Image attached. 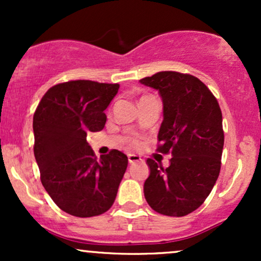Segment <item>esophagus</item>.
I'll use <instances>...</instances> for the list:
<instances>
[{
    "mask_svg": "<svg viewBox=\"0 0 261 261\" xmlns=\"http://www.w3.org/2000/svg\"><path fill=\"white\" fill-rule=\"evenodd\" d=\"M127 160H128V163L130 164H135V163H137V162H141L142 160H141V157L140 155H137V154H127Z\"/></svg>",
    "mask_w": 261,
    "mask_h": 261,
    "instance_id": "1",
    "label": "esophagus"
}]
</instances>
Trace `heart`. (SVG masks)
<instances>
[{
	"instance_id": "heart-1",
	"label": "heart",
	"mask_w": 261,
	"mask_h": 261,
	"mask_svg": "<svg viewBox=\"0 0 261 261\" xmlns=\"http://www.w3.org/2000/svg\"><path fill=\"white\" fill-rule=\"evenodd\" d=\"M140 143V139L137 136H133L128 139V145H130L131 147H139Z\"/></svg>"
}]
</instances>
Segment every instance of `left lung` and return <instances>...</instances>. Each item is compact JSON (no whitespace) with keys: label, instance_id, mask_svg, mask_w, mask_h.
<instances>
[{"label":"left lung","instance_id":"8db88e82","mask_svg":"<svg viewBox=\"0 0 261 261\" xmlns=\"http://www.w3.org/2000/svg\"><path fill=\"white\" fill-rule=\"evenodd\" d=\"M140 82L160 92L163 121L157 152L172 154L168 168L147 160L146 201L161 215L187 216L202 205L220 174L224 143L220 104L193 74L162 71Z\"/></svg>","mask_w":261,"mask_h":261}]
</instances>
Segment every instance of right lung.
<instances>
[{
    "label": "right lung",
    "instance_id": "obj_1",
    "mask_svg": "<svg viewBox=\"0 0 261 261\" xmlns=\"http://www.w3.org/2000/svg\"><path fill=\"white\" fill-rule=\"evenodd\" d=\"M118 83L68 81L47 89L34 116V155L40 180L53 201L76 217H93L113 206L127 168L118 149L98 160L87 133L103 130L104 110L115 97Z\"/></svg>",
    "mask_w": 261,
    "mask_h": 261
}]
</instances>
